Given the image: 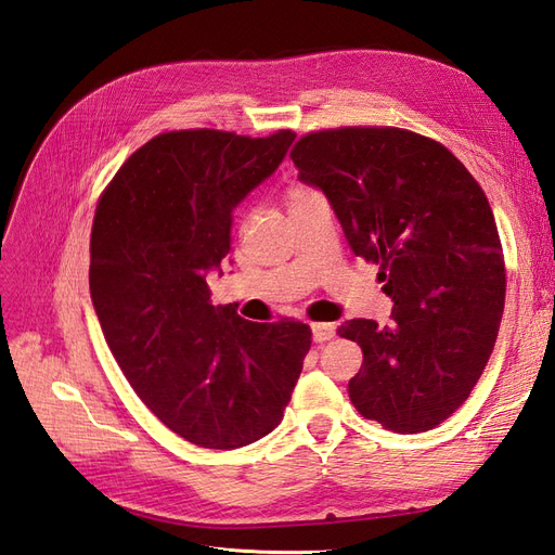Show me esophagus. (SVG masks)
<instances>
[{"instance_id": "esophagus-1", "label": "esophagus", "mask_w": 555, "mask_h": 555, "mask_svg": "<svg viewBox=\"0 0 555 555\" xmlns=\"http://www.w3.org/2000/svg\"><path fill=\"white\" fill-rule=\"evenodd\" d=\"M335 335V326L333 324H328V322H317V324H312V338L317 340V343H328L331 338Z\"/></svg>"}]
</instances>
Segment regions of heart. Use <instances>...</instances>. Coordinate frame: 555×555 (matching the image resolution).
I'll return each instance as SVG.
<instances>
[{
    "mask_svg": "<svg viewBox=\"0 0 555 555\" xmlns=\"http://www.w3.org/2000/svg\"><path fill=\"white\" fill-rule=\"evenodd\" d=\"M306 194H310V190H304V188L292 190V194H289V201H294V198H300V196H306Z\"/></svg>",
    "mask_w": 555,
    "mask_h": 555,
    "instance_id": "1",
    "label": "heart"
}]
</instances>
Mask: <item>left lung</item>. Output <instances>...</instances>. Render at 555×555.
<instances>
[{
	"label": "left lung",
	"instance_id": "left-lung-1",
	"mask_svg": "<svg viewBox=\"0 0 555 555\" xmlns=\"http://www.w3.org/2000/svg\"><path fill=\"white\" fill-rule=\"evenodd\" d=\"M300 182L322 190L357 257L379 263L393 324L349 319L363 349L349 398L393 433L442 424L473 391L505 310V259L479 182L438 141L396 127L300 139Z\"/></svg>",
	"mask_w": 555,
	"mask_h": 555
}]
</instances>
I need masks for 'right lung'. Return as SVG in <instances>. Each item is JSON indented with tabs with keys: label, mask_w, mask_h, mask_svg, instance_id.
Wrapping results in <instances>:
<instances>
[{
	"label": "right lung",
	"mask_w": 555,
	"mask_h": 555,
	"mask_svg": "<svg viewBox=\"0 0 555 555\" xmlns=\"http://www.w3.org/2000/svg\"><path fill=\"white\" fill-rule=\"evenodd\" d=\"M296 133H159L115 173L96 206L90 294L131 389L204 449H238L278 428L312 331L257 324L212 306L208 271L231 249L233 208L273 176Z\"/></svg>",
	"instance_id": "obj_1"
}]
</instances>
